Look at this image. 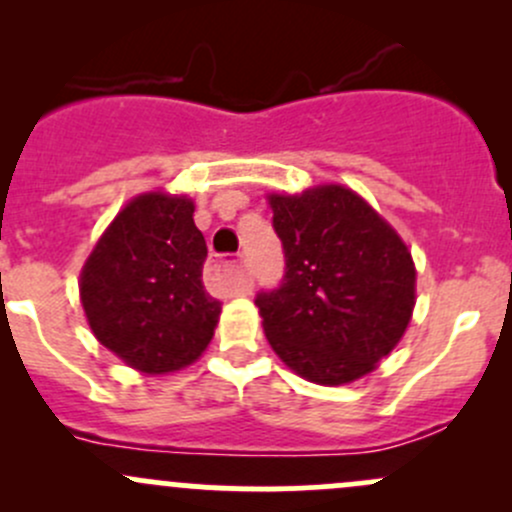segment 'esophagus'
Segmentation results:
<instances>
[{
	"mask_svg": "<svg viewBox=\"0 0 512 512\" xmlns=\"http://www.w3.org/2000/svg\"><path fill=\"white\" fill-rule=\"evenodd\" d=\"M232 280H235V287L237 292H250L252 289V277L250 272H247V267L242 265H232Z\"/></svg>",
	"mask_w": 512,
	"mask_h": 512,
	"instance_id": "obj_1",
	"label": "esophagus"
}]
</instances>
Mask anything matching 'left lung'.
Wrapping results in <instances>:
<instances>
[{
	"mask_svg": "<svg viewBox=\"0 0 512 512\" xmlns=\"http://www.w3.org/2000/svg\"><path fill=\"white\" fill-rule=\"evenodd\" d=\"M285 277L257 294L275 354L302 379L352 384L399 344L416 304L411 252L361 195L317 185L267 195Z\"/></svg>",
	"mask_w": 512,
	"mask_h": 512,
	"instance_id": "1",
	"label": "left lung"
}]
</instances>
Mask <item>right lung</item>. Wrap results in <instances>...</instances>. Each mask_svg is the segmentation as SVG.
Masks as SVG:
<instances>
[{"label": "right lung", "instance_id": "right-lung-1", "mask_svg": "<svg viewBox=\"0 0 512 512\" xmlns=\"http://www.w3.org/2000/svg\"><path fill=\"white\" fill-rule=\"evenodd\" d=\"M193 213L185 195H138L106 227L81 270L91 332L143 374L193 364L220 319V302L203 285L208 247Z\"/></svg>", "mask_w": 512, "mask_h": 512}]
</instances>
